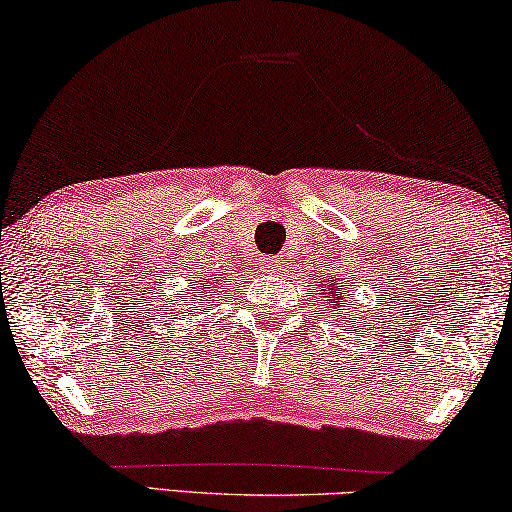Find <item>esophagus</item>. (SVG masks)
I'll use <instances>...</instances> for the list:
<instances>
[{"label":"esophagus","instance_id":"34e87169","mask_svg":"<svg viewBox=\"0 0 512 512\" xmlns=\"http://www.w3.org/2000/svg\"><path fill=\"white\" fill-rule=\"evenodd\" d=\"M281 267H283V261H281V258H276V256H270V258H265V261H263V270L270 272V274L281 272Z\"/></svg>","mask_w":512,"mask_h":512}]
</instances>
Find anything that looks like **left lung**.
Masks as SVG:
<instances>
[{
    "label": "left lung",
    "mask_w": 512,
    "mask_h": 512,
    "mask_svg": "<svg viewBox=\"0 0 512 512\" xmlns=\"http://www.w3.org/2000/svg\"><path fill=\"white\" fill-rule=\"evenodd\" d=\"M345 276L347 274L322 276V279L317 281V301L324 306V311L329 313V317H333V320L340 324H349L354 320V301H356V299L351 301L349 297L351 283L345 281Z\"/></svg>",
    "instance_id": "8db88e82"
}]
</instances>
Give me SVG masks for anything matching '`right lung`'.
Wrapping results in <instances>:
<instances>
[{
	"label": "right lung",
	"instance_id": "right-lung-1",
	"mask_svg": "<svg viewBox=\"0 0 512 512\" xmlns=\"http://www.w3.org/2000/svg\"><path fill=\"white\" fill-rule=\"evenodd\" d=\"M222 274H197L190 279V286L186 290V295L181 299H174L172 311L174 315H170V322H181L183 320V311H188V315L195 320L197 315H206L211 308L217 304V299L211 295L215 286H220Z\"/></svg>",
	"mask_w": 512,
	"mask_h": 512
}]
</instances>
